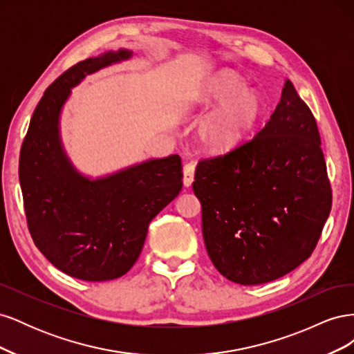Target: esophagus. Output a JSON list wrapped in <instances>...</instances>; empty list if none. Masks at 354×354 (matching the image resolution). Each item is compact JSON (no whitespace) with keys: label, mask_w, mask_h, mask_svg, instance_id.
<instances>
[{"label":"esophagus","mask_w":354,"mask_h":354,"mask_svg":"<svg viewBox=\"0 0 354 354\" xmlns=\"http://www.w3.org/2000/svg\"><path fill=\"white\" fill-rule=\"evenodd\" d=\"M183 181H185V186L190 187L192 183H194V178H195V164L194 162H189L185 165L183 168Z\"/></svg>","instance_id":"esophagus-1"}]
</instances>
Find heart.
<instances>
[{"label": "heart", "mask_w": 354, "mask_h": 354, "mask_svg": "<svg viewBox=\"0 0 354 354\" xmlns=\"http://www.w3.org/2000/svg\"><path fill=\"white\" fill-rule=\"evenodd\" d=\"M245 82L232 72H221L207 85L202 100L217 109L201 127V140L214 152H226L236 146L259 120V94L245 90Z\"/></svg>", "instance_id": "1"}]
</instances>
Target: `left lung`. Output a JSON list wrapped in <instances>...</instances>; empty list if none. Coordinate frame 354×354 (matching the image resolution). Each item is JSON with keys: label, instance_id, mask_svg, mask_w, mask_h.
Instances as JSON below:
<instances>
[{"label": "left lung", "instance_id": "1", "mask_svg": "<svg viewBox=\"0 0 354 354\" xmlns=\"http://www.w3.org/2000/svg\"><path fill=\"white\" fill-rule=\"evenodd\" d=\"M192 187L208 255L226 279L266 283L312 255L332 192L316 120L291 81L251 140L199 160Z\"/></svg>", "mask_w": 354, "mask_h": 354}]
</instances>
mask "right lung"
Masks as SVG:
<instances>
[{"instance_id":"add662e5","label":"right lung","mask_w":354,"mask_h":354,"mask_svg":"<svg viewBox=\"0 0 354 354\" xmlns=\"http://www.w3.org/2000/svg\"><path fill=\"white\" fill-rule=\"evenodd\" d=\"M130 56L128 50L108 51L62 73L37 104L20 149L19 180L30 236L53 266L81 281H111L130 270L149 223L183 186L178 155L90 180L63 151L59 116L71 88L85 75Z\"/></svg>"}]
</instances>
